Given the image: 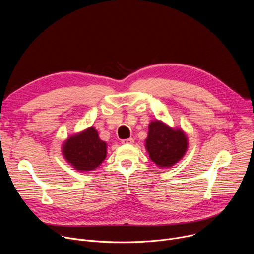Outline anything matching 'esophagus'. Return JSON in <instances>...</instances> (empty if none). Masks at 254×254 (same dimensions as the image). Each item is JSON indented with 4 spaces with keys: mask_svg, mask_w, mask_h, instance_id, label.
I'll use <instances>...</instances> for the list:
<instances>
[{
    "mask_svg": "<svg viewBox=\"0 0 254 254\" xmlns=\"http://www.w3.org/2000/svg\"><path fill=\"white\" fill-rule=\"evenodd\" d=\"M134 142V139L132 138V137H129V138H126V139H123L122 140V143H124V144H127V143H133Z\"/></svg>",
    "mask_w": 254,
    "mask_h": 254,
    "instance_id": "34e87169",
    "label": "esophagus"
}]
</instances>
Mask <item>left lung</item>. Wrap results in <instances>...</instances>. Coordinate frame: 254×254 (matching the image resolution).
<instances>
[{
	"label": "left lung",
	"mask_w": 254,
	"mask_h": 254,
	"mask_svg": "<svg viewBox=\"0 0 254 254\" xmlns=\"http://www.w3.org/2000/svg\"><path fill=\"white\" fill-rule=\"evenodd\" d=\"M188 136L180 127L155 120L149 124L148 136L144 147L150 159L159 168L168 169L182 160L188 150Z\"/></svg>",
	"instance_id": "obj_1"
}]
</instances>
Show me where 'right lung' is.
I'll use <instances>...</instances> for the list:
<instances>
[{"instance_id": "add662e5", "label": "right lung", "mask_w": 254, "mask_h": 254, "mask_svg": "<svg viewBox=\"0 0 254 254\" xmlns=\"http://www.w3.org/2000/svg\"><path fill=\"white\" fill-rule=\"evenodd\" d=\"M65 161L78 172L95 170L105 160L107 144L100 139L97 130L89 127L68 136L61 148Z\"/></svg>"}]
</instances>
